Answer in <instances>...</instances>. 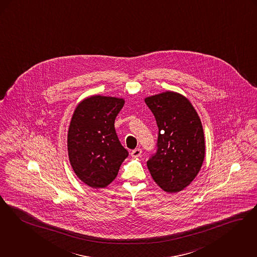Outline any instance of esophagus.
Returning <instances> with one entry per match:
<instances>
[{
    "mask_svg": "<svg viewBox=\"0 0 257 257\" xmlns=\"http://www.w3.org/2000/svg\"><path fill=\"white\" fill-rule=\"evenodd\" d=\"M143 153V151H142V149H140V148H136L135 150H133L132 152H131V156L132 157H140L141 155Z\"/></svg>",
    "mask_w": 257,
    "mask_h": 257,
    "instance_id": "34e87169",
    "label": "esophagus"
}]
</instances>
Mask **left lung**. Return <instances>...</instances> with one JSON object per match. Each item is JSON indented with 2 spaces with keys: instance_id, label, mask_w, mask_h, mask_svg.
I'll use <instances>...</instances> for the list:
<instances>
[{
  "instance_id": "obj_1",
  "label": "left lung",
  "mask_w": 257,
  "mask_h": 257,
  "mask_svg": "<svg viewBox=\"0 0 257 257\" xmlns=\"http://www.w3.org/2000/svg\"><path fill=\"white\" fill-rule=\"evenodd\" d=\"M144 100L159 128L157 152L147 161V167L163 190L177 193L191 184L205 159L201 119L181 93L162 92Z\"/></svg>"
}]
</instances>
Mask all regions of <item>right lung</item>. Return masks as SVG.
Wrapping results in <instances>:
<instances>
[{
  "label": "right lung",
  "mask_w": 257,
  "mask_h": 257,
  "mask_svg": "<svg viewBox=\"0 0 257 257\" xmlns=\"http://www.w3.org/2000/svg\"><path fill=\"white\" fill-rule=\"evenodd\" d=\"M123 98L92 95L72 114L68 132V153L76 176L92 188H104L118 173L128 157L114 129Z\"/></svg>",
  "instance_id": "right-lung-1"
}]
</instances>
